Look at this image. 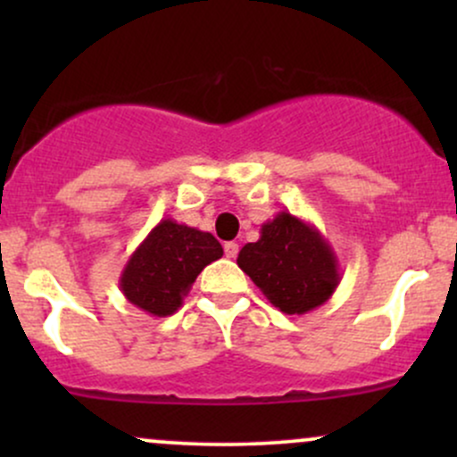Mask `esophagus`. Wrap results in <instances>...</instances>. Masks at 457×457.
<instances>
[{"label": "esophagus", "instance_id": "34e87169", "mask_svg": "<svg viewBox=\"0 0 457 457\" xmlns=\"http://www.w3.org/2000/svg\"><path fill=\"white\" fill-rule=\"evenodd\" d=\"M223 251H225V258H236V255H238V245H236V243H225L223 245Z\"/></svg>", "mask_w": 457, "mask_h": 457}]
</instances>
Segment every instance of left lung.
I'll list each match as a JSON object with an SVG mask.
<instances>
[{
  "label": "left lung",
  "instance_id": "obj_1",
  "mask_svg": "<svg viewBox=\"0 0 457 457\" xmlns=\"http://www.w3.org/2000/svg\"><path fill=\"white\" fill-rule=\"evenodd\" d=\"M236 264L287 316L324 305L342 281L328 240L316 225L287 211L262 225L260 238L240 249Z\"/></svg>",
  "mask_w": 457,
  "mask_h": 457
}]
</instances>
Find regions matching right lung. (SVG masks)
<instances>
[{"mask_svg":"<svg viewBox=\"0 0 457 457\" xmlns=\"http://www.w3.org/2000/svg\"><path fill=\"white\" fill-rule=\"evenodd\" d=\"M221 255L223 246L211 232L162 219L130 253L120 290L130 305L167 318L182 307L199 272Z\"/></svg>","mask_w":457,"mask_h":457,"instance_id":"obj_1","label":"right lung"}]
</instances>
